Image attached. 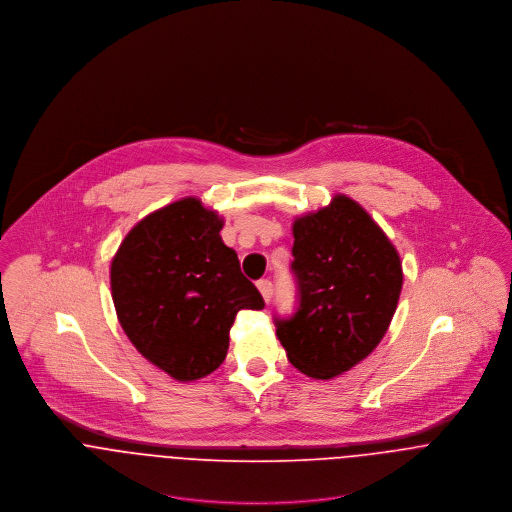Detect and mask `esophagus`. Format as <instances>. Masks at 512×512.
I'll use <instances>...</instances> for the list:
<instances>
[{
  "label": "esophagus",
  "instance_id": "1",
  "mask_svg": "<svg viewBox=\"0 0 512 512\" xmlns=\"http://www.w3.org/2000/svg\"><path fill=\"white\" fill-rule=\"evenodd\" d=\"M256 286H258V290H260L262 297H264L266 301L272 299V295H274V284H272L268 278H266V280H260Z\"/></svg>",
  "mask_w": 512,
  "mask_h": 512
}]
</instances>
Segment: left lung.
Here are the masks:
<instances>
[{
    "mask_svg": "<svg viewBox=\"0 0 512 512\" xmlns=\"http://www.w3.org/2000/svg\"><path fill=\"white\" fill-rule=\"evenodd\" d=\"M295 311L276 335L297 370L333 378L361 363L384 337L402 290L398 252L349 197L293 224Z\"/></svg>",
    "mask_w": 512,
    "mask_h": 512,
    "instance_id": "left-lung-1",
    "label": "left lung"
}]
</instances>
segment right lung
Returning <instances> with one entry per match:
<instances>
[{
  "label": "right lung",
  "instance_id": "right-lung-1",
  "mask_svg": "<svg viewBox=\"0 0 512 512\" xmlns=\"http://www.w3.org/2000/svg\"><path fill=\"white\" fill-rule=\"evenodd\" d=\"M220 228L217 213L183 199L138 222L112 260L122 329L147 361L175 380L217 370L236 313L266 305Z\"/></svg>",
  "mask_w": 512,
  "mask_h": 512
}]
</instances>
